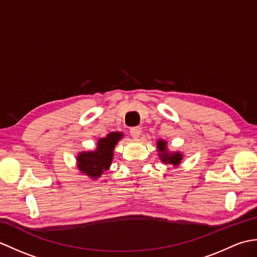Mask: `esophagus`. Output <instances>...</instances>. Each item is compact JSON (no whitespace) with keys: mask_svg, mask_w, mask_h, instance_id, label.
<instances>
[{"mask_svg":"<svg viewBox=\"0 0 257 257\" xmlns=\"http://www.w3.org/2000/svg\"><path fill=\"white\" fill-rule=\"evenodd\" d=\"M141 133H143V129H141L140 127H134L130 129V135H132V137L135 139L139 138Z\"/></svg>","mask_w":257,"mask_h":257,"instance_id":"obj_1","label":"esophagus"}]
</instances>
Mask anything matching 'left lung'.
<instances>
[{
    "label": "left lung",
    "instance_id": "left-lung-1",
    "mask_svg": "<svg viewBox=\"0 0 257 257\" xmlns=\"http://www.w3.org/2000/svg\"><path fill=\"white\" fill-rule=\"evenodd\" d=\"M157 148L159 151V157L162 162L170 163V165L177 167L181 163L182 160V154L181 152H169L167 149V143L165 140H158Z\"/></svg>",
    "mask_w": 257,
    "mask_h": 257
}]
</instances>
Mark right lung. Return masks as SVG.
<instances>
[{
	"label": "right lung",
	"instance_id": "1",
	"mask_svg": "<svg viewBox=\"0 0 257 257\" xmlns=\"http://www.w3.org/2000/svg\"><path fill=\"white\" fill-rule=\"evenodd\" d=\"M122 137V133H110L97 141L95 151L80 152L77 157V167L80 172L94 180L100 178L103 171L110 167L114 146Z\"/></svg>",
	"mask_w": 257,
	"mask_h": 257
}]
</instances>
